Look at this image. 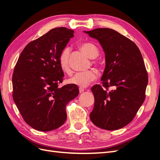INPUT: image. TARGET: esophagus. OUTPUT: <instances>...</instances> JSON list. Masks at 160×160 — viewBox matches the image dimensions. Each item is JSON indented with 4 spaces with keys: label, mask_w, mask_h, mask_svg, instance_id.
<instances>
[{
    "label": "esophagus",
    "mask_w": 160,
    "mask_h": 160,
    "mask_svg": "<svg viewBox=\"0 0 160 160\" xmlns=\"http://www.w3.org/2000/svg\"><path fill=\"white\" fill-rule=\"evenodd\" d=\"M79 93H83V92L85 91V89H83V88H79Z\"/></svg>",
    "instance_id": "obj_1"
}]
</instances>
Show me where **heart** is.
<instances>
[{"label": "heart", "instance_id": "b5f03b06", "mask_svg": "<svg viewBox=\"0 0 160 160\" xmlns=\"http://www.w3.org/2000/svg\"><path fill=\"white\" fill-rule=\"evenodd\" d=\"M81 49L91 59H95L99 55L98 49L92 43H83L81 45ZM70 51L71 50L69 47H65L60 53L59 58L60 67L65 72H70ZM96 72L93 70L78 72L70 77L68 79V83L80 87V88H85L91 82L94 81L96 79Z\"/></svg>", "mask_w": 160, "mask_h": 160}]
</instances>
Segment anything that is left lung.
Segmentation results:
<instances>
[{
    "label": "left lung",
    "mask_w": 160,
    "mask_h": 160,
    "mask_svg": "<svg viewBox=\"0 0 160 160\" xmlns=\"http://www.w3.org/2000/svg\"><path fill=\"white\" fill-rule=\"evenodd\" d=\"M98 40L105 53V67L100 85L91 88L95 99L90 119L96 126L116 130L132 122L145 100L148 73L135 43L108 28L85 31ZM110 86L112 89L107 91Z\"/></svg>",
    "instance_id": "obj_1"
}]
</instances>
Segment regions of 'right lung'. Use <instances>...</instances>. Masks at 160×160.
<instances>
[{"label": "right lung", "instance_id": "add662e5", "mask_svg": "<svg viewBox=\"0 0 160 160\" xmlns=\"http://www.w3.org/2000/svg\"><path fill=\"white\" fill-rule=\"evenodd\" d=\"M73 33L65 27L52 28L28 43L14 67V102L25 122L38 131L61 127L67 119V104L79 95L77 85L59 87L64 77L59 55Z\"/></svg>", "mask_w": 160, "mask_h": 160}]
</instances>
